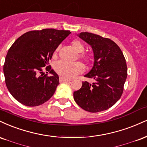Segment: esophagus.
<instances>
[{
	"mask_svg": "<svg viewBox=\"0 0 147 147\" xmlns=\"http://www.w3.org/2000/svg\"><path fill=\"white\" fill-rule=\"evenodd\" d=\"M71 80H69V79H66L65 78L60 77V82H70Z\"/></svg>",
	"mask_w": 147,
	"mask_h": 147,
	"instance_id": "obj_1",
	"label": "esophagus"
}]
</instances>
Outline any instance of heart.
<instances>
[{"instance_id": "heart-1", "label": "heart", "mask_w": 147, "mask_h": 147, "mask_svg": "<svg viewBox=\"0 0 147 147\" xmlns=\"http://www.w3.org/2000/svg\"><path fill=\"white\" fill-rule=\"evenodd\" d=\"M71 45L78 52L81 53L84 50L83 43L78 40H75L72 41ZM58 48H57L55 53L58 52ZM80 57L87 62L91 59V56L86 53H80ZM55 70L60 76L65 78H71L77 74L82 73L84 70V67L83 65L79 62L69 63V62L64 61V60H60V61L57 62L55 65Z\"/></svg>"}]
</instances>
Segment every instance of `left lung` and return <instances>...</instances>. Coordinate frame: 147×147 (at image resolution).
<instances>
[{"label": "left lung", "mask_w": 147, "mask_h": 147, "mask_svg": "<svg viewBox=\"0 0 147 147\" xmlns=\"http://www.w3.org/2000/svg\"><path fill=\"white\" fill-rule=\"evenodd\" d=\"M78 36L93 49L94 66L84 77L95 81L82 82V87L74 92V100L87 111H105L114 105L123 92L127 76L125 56L111 39L89 32H81Z\"/></svg>", "instance_id": "left-lung-1"}]
</instances>
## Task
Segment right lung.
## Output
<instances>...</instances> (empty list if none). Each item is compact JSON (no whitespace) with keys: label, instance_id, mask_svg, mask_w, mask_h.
<instances>
[{"label":"right lung","instance_id":"right-lung-1","mask_svg":"<svg viewBox=\"0 0 147 147\" xmlns=\"http://www.w3.org/2000/svg\"><path fill=\"white\" fill-rule=\"evenodd\" d=\"M70 34L69 30L55 29L30 31L13 42L5 58L3 72L7 87L17 101L36 107L52 97L59 77L48 65L49 60ZM45 66L51 77L43 72Z\"/></svg>","mask_w":147,"mask_h":147}]
</instances>
